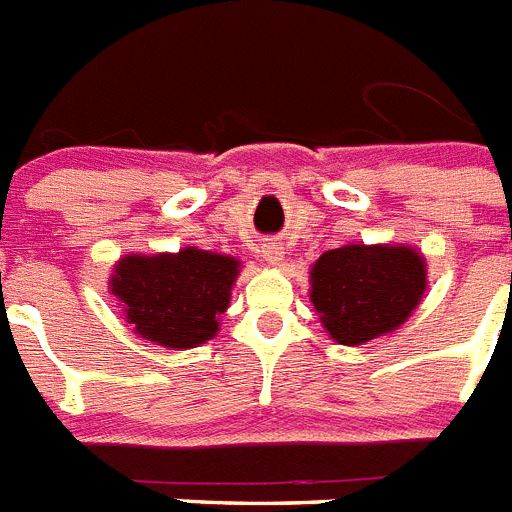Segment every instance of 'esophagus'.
I'll use <instances>...</instances> for the list:
<instances>
[{"label": "esophagus", "mask_w": 512, "mask_h": 512, "mask_svg": "<svg viewBox=\"0 0 512 512\" xmlns=\"http://www.w3.org/2000/svg\"><path fill=\"white\" fill-rule=\"evenodd\" d=\"M282 246H277V243H269V246H264V259L266 264H274L277 266L279 261H282Z\"/></svg>", "instance_id": "34e87169"}]
</instances>
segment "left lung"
Instances as JSON below:
<instances>
[{
	"label": "left lung",
	"instance_id": "8db88e82",
	"mask_svg": "<svg viewBox=\"0 0 512 512\" xmlns=\"http://www.w3.org/2000/svg\"><path fill=\"white\" fill-rule=\"evenodd\" d=\"M310 282V302L333 341L359 346L410 318L423 297L425 261L408 246L351 243L325 251Z\"/></svg>",
	"mask_w": 512,
	"mask_h": 512
}]
</instances>
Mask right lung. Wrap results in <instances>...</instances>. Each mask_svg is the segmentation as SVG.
<instances>
[{
    "mask_svg": "<svg viewBox=\"0 0 512 512\" xmlns=\"http://www.w3.org/2000/svg\"><path fill=\"white\" fill-rule=\"evenodd\" d=\"M238 277L233 256L184 248L158 256H125L112 274V295L146 341L194 348L217 333Z\"/></svg>",
    "mask_w": 512,
    "mask_h": 512,
    "instance_id": "right-lung-1",
    "label": "right lung"
}]
</instances>
